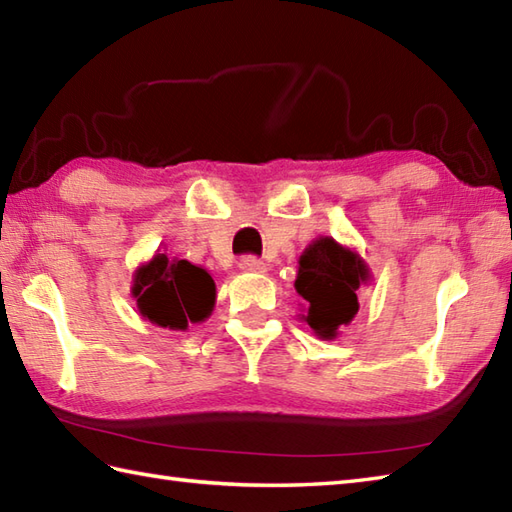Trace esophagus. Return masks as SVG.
I'll list each match as a JSON object with an SVG mask.
<instances>
[{
  "label": "esophagus",
  "instance_id": "34e87169",
  "mask_svg": "<svg viewBox=\"0 0 512 512\" xmlns=\"http://www.w3.org/2000/svg\"><path fill=\"white\" fill-rule=\"evenodd\" d=\"M239 268L246 270V273H264L266 264L255 255H244L242 259H239Z\"/></svg>",
  "mask_w": 512,
  "mask_h": 512
}]
</instances>
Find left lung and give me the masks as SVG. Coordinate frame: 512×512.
Instances as JSON below:
<instances>
[{"mask_svg":"<svg viewBox=\"0 0 512 512\" xmlns=\"http://www.w3.org/2000/svg\"><path fill=\"white\" fill-rule=\"evenodd\" d=\"M367 270L352 250L330 237H321L299 259L295 288L308 301L306 319L321 339H334L339 325H347L358 312L356 290Z\"/></svg>","mask_w":512,"mask_h":512,"instance_id":"obj_1","label":"left lung"}]
</instances>
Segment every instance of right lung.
<instances>
[{
	"label": "right lung",
	"mask_w": 512,
	"mask_h": 512,
	"mask_svg": "<svg viewBox=\"0 0 512 512\" xmlns=\"http://www.w3.org/2000/svg\"><path fill=\"white\" fill-rule=\"evenodd\" d=\"M134 297L138 310L160 328L187 330L189 323L204 321L215 301V284L204 268L187 259L171 262L158 253L136 273Z\"/></svg>",
	"instance_id": "add662e5"
}]
</instances>
